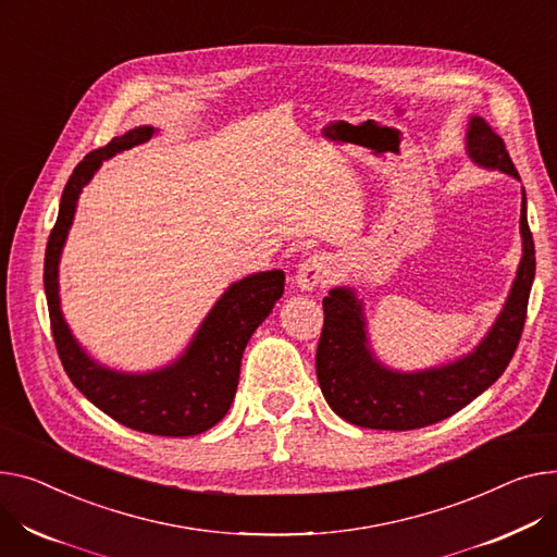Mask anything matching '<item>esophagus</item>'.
Instances as JSON below:
<instances>
[{
	"label": "esophagus",
	"mask_w": 557,
	"mask_h": 557,
	"mask_svg": "<svg viewBox=\"0 0 557 557\" xmlns=\"http://www.w3.org/2000/svg\"><path fill=\"white\" fill-rule=\"evenodd\" d=\"M329 275V264L322 255H311L305 262L298 267V273H295V282H298L300 288L311 290L320 286Z\"/></svg>",
	"instance_id": "1"
}]
</instances>
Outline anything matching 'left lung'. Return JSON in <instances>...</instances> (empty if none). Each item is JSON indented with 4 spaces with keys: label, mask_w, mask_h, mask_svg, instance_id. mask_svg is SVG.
<instances>
[{
    "label": "left lung",
    "mask_w": 557,
    "mask_h": 557,
    "mask_svg": "<svg viewBox=\"0 0 557 557\" xmlns=\"http://www.w3.org/2000/svg\"><path fill=\"white\" fill-rule=\"evenodd\" d=\"M468 154L474 163L520 178L502 136L484 121L470 119ZM524 255L506 307L470 356L419 374H396L367 349L362 307L349 288H333L322 300L324 324L315 351V374L329 407L345 421L369 430H417L453 417L486 392L520 345L535 277V244L522 199Z\"/></svg>",
    "instance_id": "left-lung-1"
}]
</instances>
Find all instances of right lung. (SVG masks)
<instances>
[{
  "label": "right lung",
  "instance_id": "obj_1",
  "mask_svg": "<svg viewBox=\"0 0 557 557\" xmlns=\"http://www.w3.org/2000/svg\"><path fill=\"white\" fill-rule=\"evenodd\" d=\"M152 127H138L89 152L71 172L47 242L45 290L51 333L71 383L114 421L157 436H193L210 430L231 410L239 383L242 354L284 293V273L267 271L235 282L203 320L193 345L174 364L152 374H119L94 362L73 341L60 313L58 262L76 212V201L100 168L116 152L145 143Z\"/></svg>",
  "mask_w": 557,
  "mask_h": 557
}]
</instances>
